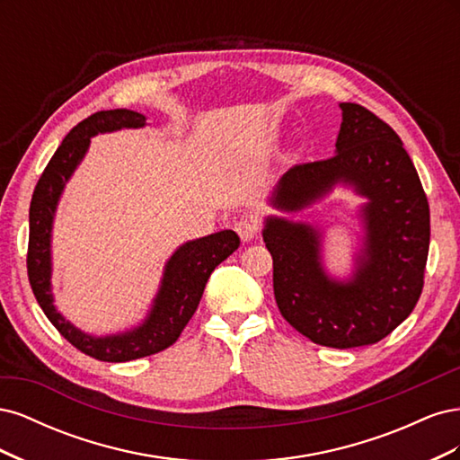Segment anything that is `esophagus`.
I'll use <instances>...</instances> for the list:
<instances>
[{
	"label": "esophagus",
	"instance_id": "34e87169",
	"mask_svg": "<svg viewBox=\"0 0 460 460\" xmlns=\"http://www.w3.org/2000/svg\"><path fill=\"white\" fill-rule=\"evenodd\" d=\"M234 230L238 232L242 242H252L255 235H257V232H259V225H257V220L253 217H242L234 225Z\"/></svg>",
	"mask_w": 460,
	"mask_h": 460
}]
</instances>
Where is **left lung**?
Wrapping results in <instances>:
<instances>
[{
	"instance_id": "1",
	"label": "left lung",
	"mask_w": 460,
	"mask_h": 460,
	"mask_svg": "<svg viewBox=\"0 0 460 460\" xmlns=\"http://www.w3.org/2000/svg\"><path fill=\"white\" fill-rule=\"evenodd\" d=\"M336 155L296 164L276 184L270 205L297 213L336 186L351 188L365 235L345 280L323 262V228L284 217L264 218L272 255L274 297L282 316L305 338L333 347L370 345L405 320L424 286L429 207L419 172L399 136L368 109L340 103Z\"/></svg>"
}]
</instances>
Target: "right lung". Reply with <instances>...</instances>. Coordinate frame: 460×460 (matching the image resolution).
<instances>
[{
	"instance_id": "obj_1",
	"label": "right lung",
	"mask_w": 460,
	"mask_h": 460,
	"mask_svg": "<svg viewBox=\"0 0 460 460\" xmlns=\"http://www.w3.org/2000/svg\"><path fill=\"white\" fill-rule=\"evenodd\" d=\"M144 127L146 117L130 109L100 111L78 122L53 153L31 201L26 269L36 301L66 341H71L82 353L105 363H127L172 345L196 313L208 276L240 247V238L234 230L215 232L180 245L164 264L161 286L146 318L127 332L92 336L68 323L58 311L51 291V230L63 190L84 159L93 136Z\"/></svg>"
}]
</instances>
